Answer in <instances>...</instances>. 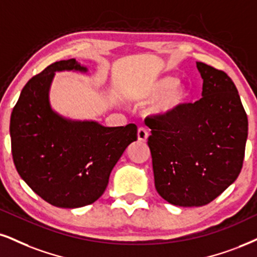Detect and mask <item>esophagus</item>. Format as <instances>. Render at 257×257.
<instances>
[{"instance_id": "34e87169", "label": "esophagus", "mask_w": 257, "mask_h": 257, "mask_svg": "<svg viewBox=\"0 0 257 257\" xmlns=\"http://www.w3.org/2000/svg\"><path fill=\"white\" fill-rule=\"evenodd\" d=\"M137 136H138V141L139 142H147V139L149 137L148 130L144 128V127H139L138 132H137Z\"/></svg>"}]
</instances>
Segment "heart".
<instances>
[{
	"instance_id": "obj_1",
	"label": "heart",
	"mask_w": 257,
	"mask_h": 257,
	"mask_svg": "<svg viewBox=\"0 0 257 257\" xmlns=\"http://www.w3.org/2000/svg\"><path fill=\"white\" fill-rule=\"evenodd\" d=\"M192 88L172 75H164L145 82L132 90L137 101H150L149 113L161 119H173L191 103Z\"/></svg>"
}]
</instances>
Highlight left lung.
<instances>
[{
	"instance_id": "obj_1",
	"label": "left lung",
	"mask_w": 257,
	"mask_h": 257,
	"mask_svg": "<svg viewBox=\"0 0 257 257\" xmlns=\"http://www.w3.org/2000/svg\"><path fill=\"white\" fill-rule=\"evenodd\" d=\"M202 97L176 118H155L148 139L156 191L169 204L204 206L238 177L248 118L225 72L196 62Z\"/></svg>"
}]
</instances>
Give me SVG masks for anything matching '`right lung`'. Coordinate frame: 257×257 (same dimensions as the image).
Instances as JSON below:
<instances>
[{"label": "right lung", "mask_w": 257, "mask_h": 257, "mask_svg": "<svg viewBox=\"0 0 257 257\" xmlns=\"http://www.w3.org/2000/svg\"><path fill=\"white\" fill-rule=\"evenodd\" d=\"M57 71L87 72L76 59L59 61L32 77L11 115L12 155L19 175L41 199L57 207L93 204L132 142L137 126L106 127L71 120L52 109L50 88Z\"/></svg>", "instance_id": "1"}]
</instances>
